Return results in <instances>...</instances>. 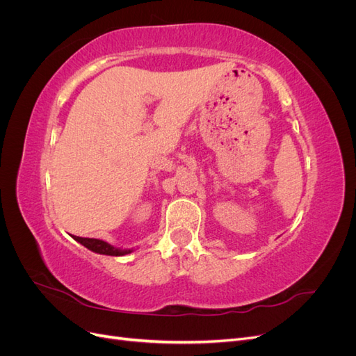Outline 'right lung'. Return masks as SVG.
<instances>
[{"label":"right lung","mask_w":356,"mask_h":356,"mask_svg":"<svg viewBox=\"0 0 356 356\" xmlns=\"http://www.w3.org/2000/svg\"><path fill=\"white\" fill-rule=\"evenodd\" d=\"M74 241H77L83 246L88 248V250L102 254V255H113V257H122L126 254H131L134 250H123V248H115L110 245L108 242L101 241V239H93V238H80V236H72Z\"/></svg>","instance_id":"obj_1"}]
</instances>
